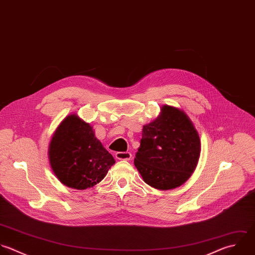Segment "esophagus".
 Wrapping results in <instances>:
<instances>
[{"label":"esophagus","instance_id":"esophagus-1","mask_svg":"<svg viewBox=\"0 0 255 255\" xmlns=\"http://www.w3.org/2000/svg\"><path fill=\"white\" fill-rule=\"evenodd\" d=\"M115 157L116 159L118 160H126V161H129L132 157L131 153L130 152H117L115 154Z\"/></svg>","mask_w":255,"mask_h":255}]
</instances>
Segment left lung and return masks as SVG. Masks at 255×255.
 I'll list each match as a JSON object with an SVG mask.
<instances>
[{"label": "left lung", "instance_id": "left-lung-1", "mask_svg": "<svg viewBox=\"0 0 255 255\" xmlns=\"http://www.w3.org/2000/svg\"><path fill=\"white\" fill-rule=\"evenodd\" d=\"M200 154V136L189 116L164 105L160 115L143 127L134 164L146 184L167 191L188 181Z\"/></svg>", "mask_w": 255, "mask_h": 255}]
</instances>
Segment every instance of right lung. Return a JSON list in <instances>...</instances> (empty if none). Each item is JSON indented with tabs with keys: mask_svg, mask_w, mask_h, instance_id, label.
Here are the masks:
<instances>
[{
	"mask_svg": "<svg viewBox=\"0 0 255 255\" xmlns=\"http://www.w3.org/2000/svg\"><path fill=\"white\" fill-rule=\"evenodd\" d=\"M48 159L60 183L76 190L92 188L115 164L89 123L76 114L63 119L55 130L48 146Z\"/></svg>",
	"mask_w": 255,
	"mask_h": 255,
	"instance_id": "add662e5",
	"label": "right lung"
}]
</instances>
